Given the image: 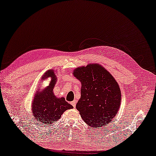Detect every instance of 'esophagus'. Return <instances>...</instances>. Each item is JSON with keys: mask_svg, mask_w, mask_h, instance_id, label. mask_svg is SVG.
I'll return each instance as SVG.
<instances>
[{"mask_svg": "<svg viewBox=\"0 0 156 156\" xmlns=\"http://www.w3.org/2000/svg\"><path fill=\"white\" fill-rule=\"evenodd\" d=\"M70 104H72V105H73V106L74 107V108H75V106H76V101H75V100H74V101H71V102H70Z\"/></svg>", "mask_w": 156, "mask_h": 156, "instance_id": "34e87169", "label": "esophagus"}]
</instances>
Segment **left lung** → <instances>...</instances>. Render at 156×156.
Instances as JSON below:
<instances>
[{
  "label": "left lung",
  "instance_id": "obj_1",
  "mask_svg": "<svg viewBox=\"0 0 156 156\" xmlns=\"http://www.w3.org/2000/svg\"><path fill=\"white\" fill-rule=\"evenodd\" d=\"M73 75L81 83V98L76 105L81 118L92 127L104 126L112 120L120 105L118 83L98 64L76 68Z\"/></svg>",
  "mask_w": 156,
  "mask_h": 156
}]
</instances>
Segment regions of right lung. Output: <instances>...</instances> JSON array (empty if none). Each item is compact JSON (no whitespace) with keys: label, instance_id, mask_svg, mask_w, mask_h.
Segmentation results:
<instances>
[{"label":"right lung","instance_id":"right-lung-1","mask_svg":"<svg viewBox=\"0 0 156 156\" xmlns=\"http://www.w3.org/2000/svg\"><path fill=\"white\" fill-rule=\"evenodd\" d=\"M47 77L52 78L49 86L41 93L38 92L36 94L32 105L34 119L44 124L45 126L59 119L66 110L73 108L65 100V98H58L53 93V88L57 81L54 71L48 70L45 73L43 79L44 80Z\"/></svg>","mask_w":156,"mask_h":156}]
</instances>
